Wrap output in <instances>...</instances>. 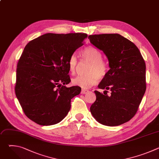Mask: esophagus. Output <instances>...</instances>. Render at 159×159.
I'll list each match as a JSON object with an SVG mask.
<instances>
[{"label": "esophagus", "instance_id": "1", "mask_svg": "<svg viewBox=\"0 0 159 159\" xmlns=\"http://www.w3.org/2000/svg\"><path fill=\"white\" fill-rule=\"evenodd\" d=\"M88 92H89V90H86V89H82V90H81V94H87Z\"/></svg>", "mask_w": 159, "mask_h": 159}]
</instances>
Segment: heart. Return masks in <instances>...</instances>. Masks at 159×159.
<instances>
[{
	"label": "heart",
	"mask_w": 159,
	"mask_h": 159,
	"mask_svg": "<svg viewBox=\"0 0 159 159\" xmlns=\"http://www.w3.org/2000/svg\"><path fill=\"white\" fill-rule=\"evenodd\" d=\"M81 57L84 60L90 63L87 71L88 74L84 75L77 76L72 79V84L86 89L95 85L99 79L104 78L108 71V66L101 60V53L94 47H87L84 48L81 52ZM68 65L70 72L74 74L79 65V61L75 54L70 56Z\"/></svg>",
	"instance_id": "b5f03b06"
}]
</instances>
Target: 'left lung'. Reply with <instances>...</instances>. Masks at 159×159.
<instances>
[{
  "mask_svg": "<svg viewBox=\"0 0 159 159\" xmlns=\"http://www.w3.org/2000/svg\"><path fill=\"white\" fill-rule=\"evenodd\" d=\"M90 43L103 52L109 61L106 75L98 85L90 112L99 123L109 126L122 125L136 114L146 90V65L136 45L119 34L89 36ZM107 89L111 94H107Z\"/></svg>",
  "mask_w": 159,
  "mask_h": 159,
  "instance_id": "obj_1",
  "label": "left lung"
}]
</instances>
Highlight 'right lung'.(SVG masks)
<instances>
[{
    "instance_id": "1",
    "label": "right lung",
    "mask_w": 159,
    "mask_h": 159,
    "mask_svg": "<svg viewBox=\"0 0 159 159\" xmlns=\"http://www.w3.org/2000/svg\"><path fill=\"white\" fill-rule=\"evenodd\" d=\"M87 38L85 33H47L29 42L17 65L15 93L26 116L49 126L60 122L80 93L70 82L68 62Z\"/></svg>"
}]
</instances>
